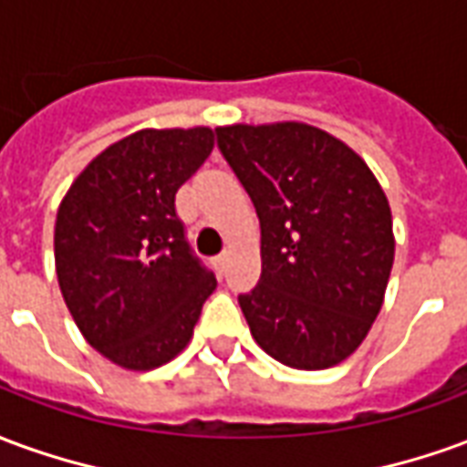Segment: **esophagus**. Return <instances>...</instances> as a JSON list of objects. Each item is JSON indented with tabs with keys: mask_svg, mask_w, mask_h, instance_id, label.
<instances>
[{
	"mask_svg": "<svg viewBox=\"0 0 467 467\" xmlns=\"http://www.w3.org/2000/svg\"><path fill=\"white\" fill-rule=\"evenodd\" d=\"M213 265H214V270H217V275H223L224 273V267H227V254H217V257H214L213 260Z\"/></svg>",
	"mask_w": 467,
	"mask_h": 467,
	"instance_id": "34e87169",
	"label": "esophagus"
}]
</instances>
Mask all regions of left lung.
<instances>
[{"label": "left lung", "mask_w": 467, "mask_h": 467, "mask_svg": "<svg viewBox=\"0 0 467 467\" xmlns=\"http://www.w3.org/2000/svg\"><path fill=\"white\" fill-rule=\"evenodd\" d=\"M214 134L260 217L263 275L237 295L250 333L283 365L333 368L382 307L395 257L388 197L348 144L310 124Z\"/></svg>", "instance_id": "8db88e82"}]
</instances>
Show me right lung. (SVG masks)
<instances>
[{"instance_id": "1", "label": "right lung", "mask_w": 467, "mask_h": 467, "mask_svg": "<svg viewBox=\"0 0 467 467\" xmlns=\"http://www.w3.org/2000/svg\"><path fill=\"white\" fill-rule=\"evenodd\" d=\"M213 144L207 127L140 130L87 164L59 204V290L87 343L127 370L172 360L217 285L174 207Z\"/></svg>"}]
</instances>
